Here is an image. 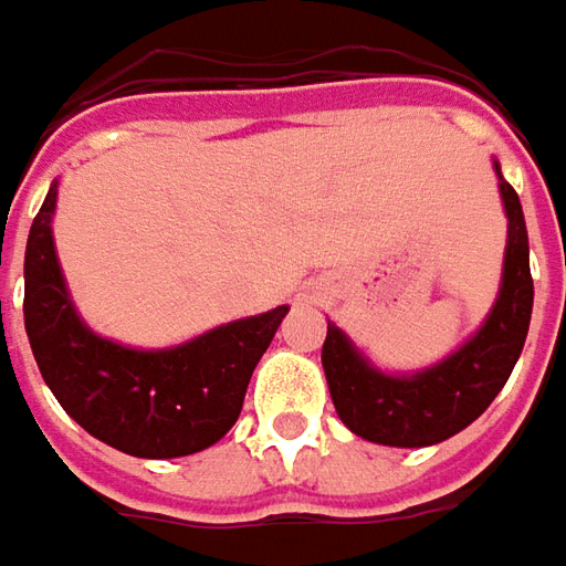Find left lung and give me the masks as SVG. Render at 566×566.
<instances>
[{
  "label": "left lung",
  "mask_w": 566,
  "mask_h": 566,
  "mask_svg": "<svg viewBox=\"0 0 566 566\" xmlns=\"http://www.w3.org/2000/svg\"><path fill=\"white\" fill-rule=\"evenodd\" d=\"M493 170L509 217L502 284L483 325L459 349L418 371H384L344 328L328 322L322 368L334 409L368 443L421 449L455 437L490 409L521 359L533 315L530 238L517 191L505 182L499 160H493Z\"/></svg>",
  "instance_id": "1"
}]
</instances>
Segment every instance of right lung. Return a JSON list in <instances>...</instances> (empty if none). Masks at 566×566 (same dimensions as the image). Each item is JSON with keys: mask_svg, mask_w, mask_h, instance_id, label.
Wrapping results in <instances>:
<instances>
[{"mask_svg": "<svg viewBox=\"0 0 566 566\" xmlns=\"http://www.w3.org/2000/svg\"><path fill=\"white\" fill-rule=\"evenodd\" d=\"M55 203L57 179L27 238L24 328L61 409L95 440L136 459H179L219 443L291 306L226 322L176 347L102 337L76 313L57 263Z\"/></svg>", "mask_w": 566, "mask_h": 566, "instance_id": "right-lung-1", "label": "right lung"}]
</instances>
